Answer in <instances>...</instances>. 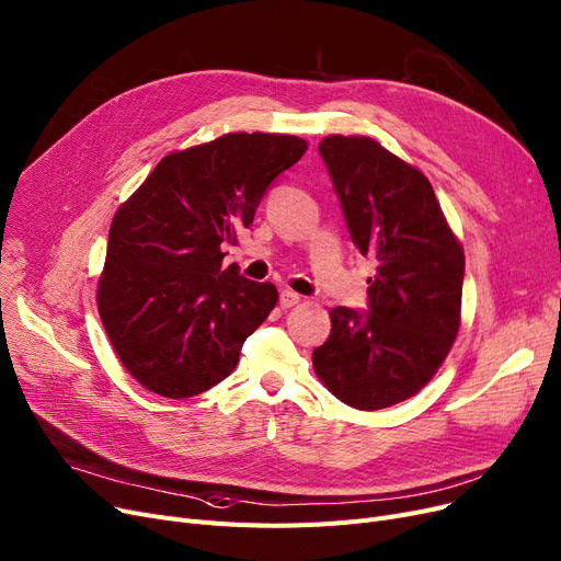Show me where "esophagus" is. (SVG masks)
Instances as JSON below:
<instances>
[{"mask_svg":"<svg viewBox=\"0 0 561 561\" xmlns=\"http://www.w3.org/2000/svg\"><path fill=\"white\" fill-rule=\"evenodd\" d=\"M300 302V296L296 294V290H290V288H284L282 294H279V305H282V309H288V307H296Z\"/></svg>","mask_w":561,"mask_h":561,"instance_id":"esophagus-1","label":"esophagus"}]
</instances>
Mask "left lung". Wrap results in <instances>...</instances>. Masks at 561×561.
<instances>
[{"label": "left lung", "mask_w": 561, "mask_h": 561, "mask_svg": "<svg viewBox=\"0 0 561 561\" xmlns=\"http://www.w3.org/2000/svg\"><path fill=\"white\" fill-rule=\"evenodd\" d=\"M348 233L376 261L369 307L330 309L332 332L313 348L330 392L357 410L417 394L445 362L460 325L466 256L428 179L371 137L319 144Z\"/></svg>", "instance_id": "8db88e82"}]
</instances>
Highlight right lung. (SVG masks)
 Wrapping results in <instances>:
<instances>
[{
	"instance_id": "1",
	"label": "right lung",
	"mask_w": 561,
	"mask_h": 561,
	"mask_svg": "<svg viewBox=\"0 0 561 561\" xmlns=\"http://www.w3.org/2000/svg\"><path fill=\"white\" fill-rule=\"evenodd\" d=\"M307 141L231 133L164 156L110 227L99 311L130 376L167 399L202 394L238 364L277 305L271 282L222 267V245L250 229L271 183Z\"/></svg>"
}]
</instances>
